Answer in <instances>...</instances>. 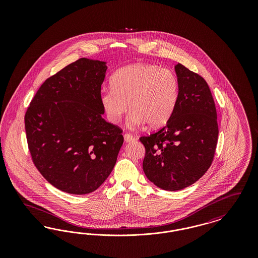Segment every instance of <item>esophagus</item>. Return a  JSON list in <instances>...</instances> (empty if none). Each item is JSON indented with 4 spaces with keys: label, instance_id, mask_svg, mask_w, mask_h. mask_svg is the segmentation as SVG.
<instances>
[{
    "label": "esophagus",
    "instance_id": "34e87169",
    "mask_svg": "<svg viewBox=\"0 0 258 258\" xmlns=\"http://www.w3.org/2000/svg\"><path fill=\"white\" fill-rule=\"evenodd\" d=\"M123 138H124V141L125 142H132L135 139V136L131 134H124L123 135Z\"/></svg>",
    "mask_w": 258,
    "mask_h": 258
}]
</instances>
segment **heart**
Instances as JSON below:
<instances>
[{
    "mask_svg": "<svg viewBox=\"0 0 258 258\" xmlns=\"http://www.w3.org/2000/svg\"><path fill=\"white\" fill-rule=\"evenodd\" d=\"M111 88L100 91L99 99L107 118L119 123L127 109L128 123L160 127L171 118L178 103L180 84L177 75L157 64L135 63L117 71Z\"/></svg>",
    "mask_w": 258,
    "mask_h": 258,
    "instance_id": "heart-1",
    "label": "heart"
}]
</instances>
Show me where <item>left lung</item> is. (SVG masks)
I'll return each mask as SVG.
<instances>
[{"label": "left lung", "instance_id": "8db88e82", "mask_svg": "<svg viewBox=\"0 0 258 258\" xmlns=\"http://www.w3.org/2000/svg\"><path fill=\"white\" fill-rule=\"evenodd\" d=\"M180 93L175 111L159 132L141 136L143 170L164 190H180L198 181L211 166L219 136L215 101L205 79L175 66Z\"/></svg>", "mask_w": 258, "mask_h": 258}]
</instances>
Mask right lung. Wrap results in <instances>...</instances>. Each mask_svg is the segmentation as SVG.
Instances as JSON below:
<instances>
[{"label":"right lung","instance_id":"add662e5","mask_svg":"<svg viewBox=\"0 0 258 258\" xmlns=\"http://www.w3.org/2000/svg\"><path fill=\"white\" fill-rule=\"evenodd\" d=\"M105 61L81 58L47 78L25 114L32 160L61 191L87 195L110 175L123 131L102 118Z\"/></svg>","mask_w":258,"mask_h":258}]
</instances>
